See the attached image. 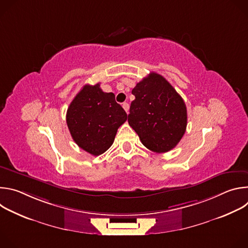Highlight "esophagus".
I'll list each match as a JSON object with an SVG mask.
<instances>
[{
    "instance_id": "obj_1",
    "label": "esophagus",
    "mask_w": 248,
    "mask_h": 248,
    "mask_svg": "<svg viewBox=\"0 0 248 248\" xmlns=\"http://www.w3.org/2000/svg\"><path fill=\"white\" fill-rule=\"evenodd\" d=\"M123 108L124 109V111L126 112V114L128 113V110H129V105L127 103H123Z\"/></svg>"
}]
</instances>
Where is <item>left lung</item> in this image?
Listing matches in <instances>:
<instances>
[{"mask_svg":"<svg viewBox=\"0 0 248 248\" xmlns=\"http://www.w3.org/2000/svg\"><path fill=\"white\" fill-rule=\"evenodd\" d=\"M128 124L149 150L165 153L178 144L187 125V111L182 96L170 82L150 73L132 89Z\"/></svg>","mask_w":248,"mask_h":248,"instance_id":"1","label":"left lung"}]
</instances>
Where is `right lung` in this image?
I'll return each instance as SVG.
<instances>
[{"label":"right lung","instance_id":"1","mask_svg":"<svg viewBox=\"0 0 248 248\" xmlns=\"http://www.w3.org/2000/svg\"><path fill=\"white\" fill-rule=\"evenodd\" d=\"M126 119L115 94L103 92L100 83L84 85L66 112V124L75 142L94 156L112 146L118 128Z\"/></svg>","mask_w":248,"mask_h":248}]
</instances>
